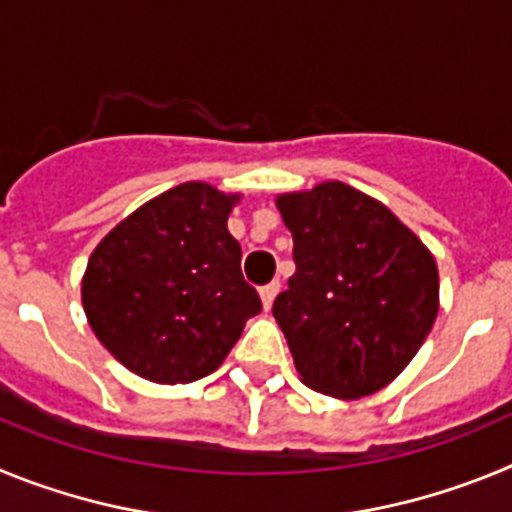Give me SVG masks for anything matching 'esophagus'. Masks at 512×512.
I'll list each match as a JSON object with an SVG mask.
<instances>
[{"label": "esophagus", "instance_id": "1", "mask_svg": "<svg viewBox=\"0 0 512 512\" xmlns=\"http://www.w3.org/2000/svg\"><path fill=\"white\" fill-rule=\"evenodd\" d=\"M277 292H279V282H271L266 284V287H261V302H264V310H269V307L274 305Z\"/></svg>", "mask_w": 512, "mask_h": 512}]
</instances>
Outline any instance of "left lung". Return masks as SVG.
<instances>
[{"instance_id":"1","label":"left lung","mask_w":512,"mask_h":512,"mask_svg":"<svg viewBox=\"0 0 512 512\" xmlns=\"http://www.w3.org/2000/svg\"><path fill=\"white\" fill-rule=\"evenodd\" d=\"M295 274L274 300L302 382L341 400L374 395L410 364L438 315V269L382 202L343 182L279 194Z\"/></svg>"}]
</instances>
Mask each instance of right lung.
I'll return each mask as SVG.
<instances>
[{
    "label": "right lung",
    "mask_w": 512,
    "mask_h": 512,
    "mask_svg": "<svg viewBox=\"0 0 512 512\" xmlns=\"http://www.w3.org/2000/svg\"><path fill=\"white\" fill-rule=\"evenodd\" d=\"M241 194L187 182L128 215L94 248L81 302L94 336L148 382L212 374L259 315L228 215Z\"/></svg>",
    "instance_id": "1"
}]
</instances>
